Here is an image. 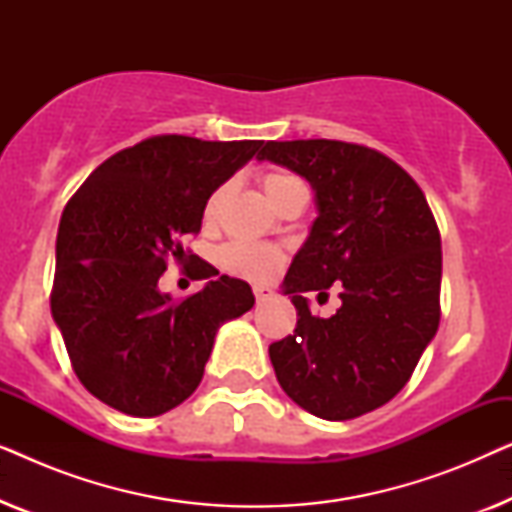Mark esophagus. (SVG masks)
<instances>
[{"label":"esophagus","instance_id":"obj_1","mask_svg":"<svg viewBox=\"0 0 512 512\" xmlns=\"http://www.w3.org/2000/svg\"><path fill=\"white\" fill-rule=\"evenodd\" d=\"M254 296H256V303H265V300L275 296V291H272L270 286H254Z\"/></svg>","mask_w":512,"mask_h":512}]
</instances>
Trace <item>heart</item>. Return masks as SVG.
<instances>
[{
	"label": "heart",
	"mask_w": 512,
	"mask_h": 512,
	"mask_svg": "<svg viewBox=\"0 0 512 512\" xmlns=\"http://www.w3.org/2000/svg\"><path fill=\"white\" fill-rule=\"evenodd\" d=\"M261 186L272 205H284L291 195L305 191V184L298 177L282 170H268L261 174ZM223 200H226V186L214 188L209 193L202 209V219L205 223H214L219 219ZM216 261L230 275H237L242 279H251V282H268L284 268L286 254L284 249L275 247V244H261V242H247V240H233L226 242L216 254Z\"/></svg>",
	"instance_id": "1"
}]
</instances>
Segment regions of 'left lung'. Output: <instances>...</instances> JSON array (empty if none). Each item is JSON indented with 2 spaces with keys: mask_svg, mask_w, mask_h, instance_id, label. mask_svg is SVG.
<instances>
[{
  "mask_svg": "<svg viewBox=\"0 0 512 512\" xmlns=\"http://www.w3.org/2000/svg\"><path fill=\"white\" fill-rule=\"evenodd\" d=\"M261 160L310 181L319 216L284 277L293 335L270 345L286 396L342 422L380 408L410 380L440 324L438 223L417 181L370 146L338 139L265 142ZM341 289V310L314 318L305 290Z\"/></svg>",
  "mask_w": 512,
  "mask_h": 512,
  "instance_id": "1",
  "label": "left lung"
}]
</instances>
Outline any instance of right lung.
Returning a JSON list of instances; mask_svg holds the SVG:
<instances>
[{
  "label": "right lung",
  "mask_w": 512,
  "mask_h": 512,
  "mask_svg": "<svg viewBox=\"0 0 512 512\" xmlns=\"http://www.w3.org/2000/svg\"><path fill=\"white\" fill-rule=\"evenodd\" d=\"M263 142L156 135L95 167L62 212L51 312L76 377L109 408L156 417L198 389L223 321L254 307L242 279L198 261L205 289L160 293L167 258L195 261L184 237L202 226L209 193Z\"/></svg>",
  "instance_id": "add662e5"
}]
</instances>
